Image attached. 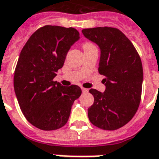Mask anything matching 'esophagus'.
<instances>
[{"label": "esophagus", "mask_w": 159, "mask_h": 159, "mask_svg": "<svg viewBox=\"0 0 159 159\" xmlns=\"http://www.w3.org/2000/svg\"><path fill=\"white\" fill-rule=\"evenodd\" d=\"M82 91H83V93H88V92H89V89H85V88H82Z\"/></svg>", "instance_id": "obj_1"}]
</instances>
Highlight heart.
<instances>
[{"label": "heart", "instance_id": "1", "mask_svg": "<svg viewBox=\"0 0 159 159\" xmlns=\"http://www.w3.org/2000/svg\"><path fill=\"white\" fill-rule=\"evenodd\" d=\"M83 49L84 48H91V47H94L93 43H91V42H84L83 43Z\"/></svg>", "mask_w": 159, "mask_h": 159}]
</instances>
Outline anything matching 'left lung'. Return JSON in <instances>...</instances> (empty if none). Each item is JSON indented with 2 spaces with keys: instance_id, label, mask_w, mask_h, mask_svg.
Listing matches in <instances>:
<instances>
[{
  "instance_id": "8db88e82",
  "label": "left lung",
  "mask_w": 159,
  "mask_h": 159,
  "mask_svg": "<svg viewBox=\"0 0 159 159\" xmlns=\"http://www.w3.org/2000/svg\"><path fill=\"white\" fill-rule=\"evenodd\" d=\"M100 49L99 73L105 76L106 90L91 89L94 98L88 110L89 121L105 130L124 126L136 113L140 102L143 69L136 49L122 31L111 27L82 30Z\"/></svg>"
}]
</instances>
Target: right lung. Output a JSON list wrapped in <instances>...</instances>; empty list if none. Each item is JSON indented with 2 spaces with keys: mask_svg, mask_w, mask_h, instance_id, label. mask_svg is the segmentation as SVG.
<instances>
[{
  "mask_svg": "<svg viewBox=\"0 0 159 159\" xmlns=\"http://www.w3.org/2000/svg\"><path fill=\"white\" fill-rule=\"evenodd\" d=\"M80 38L74 28L45 25L33 33L19 54L13 86L24 116L36 128L55 130L69 119L80 87H64L53 78L70 47Z\"/></svg>",
  "mask_w": 159,
  "mask_h": 159,
  "instance_id": "right-lung-1",
  "label": "right lung"
}]
</instances>
